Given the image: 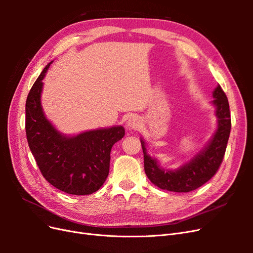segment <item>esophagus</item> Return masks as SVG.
<instances>
[{
  "label": "esophagus",
  "instance_id": "esophagus-1",
  "mask_svg": "<svg viewBox=\"0 0 253 253\" xmlns=\"http://www.w3.org/2000/svg\"><path fill=\"white\" fill-rule=\"evenodd\" d=\"M139 120H138V118H136V117H131L128 119V121L126 122V126H127V128L128 129H133V128H137L139 126Z\"/></svg>",
  "mask_w": 253,
  "mask_h": 253
}]
</instances>
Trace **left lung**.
<instances>
[{
  "label": "left lung",
  "instance_id": "left-lung-1",
  "mask_svg": "<svg viewBox=\"0 0 253 253\" xmlns=\"http://www.w3.org/2000/svg\"><path fill=\"white\" fill-rule=\"evenodd\" d=\"M213 97V104L216 106V116L218 118L216 132L207 148L178 170L168 171L159 168L156 160L147 154L145 144L143 140H140L143 151L144 172L151 182L158 188L173 192H191L202 187L216 174L225 156L231 129V117L228 98L220 85L214 89Z\"/></svg>",
  "mask_w": 253,
  "mask_h": 253
}]
</instances>
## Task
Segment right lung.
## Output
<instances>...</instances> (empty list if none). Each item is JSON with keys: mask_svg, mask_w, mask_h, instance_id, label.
<instances>
[{"mask_svg": "<svg viewBox=\"0 0 253 253\" xmlns=\"http://www.w3.org/2000/svg\"><path fill=\"white\" fill-rule=\"evenodd\" d=\"M50 63L44 67L26 99L27 142L50 185L68 194L88 195L100 189L108 177L112 147L125 136V128L94 129L74 137L61 135L44 116L40 100L42 80Z\"/></svg>", "mask_w": 253, "mask_h": 253, "instance_id": "add662e5", "label": "right lung"}]
</instances>
